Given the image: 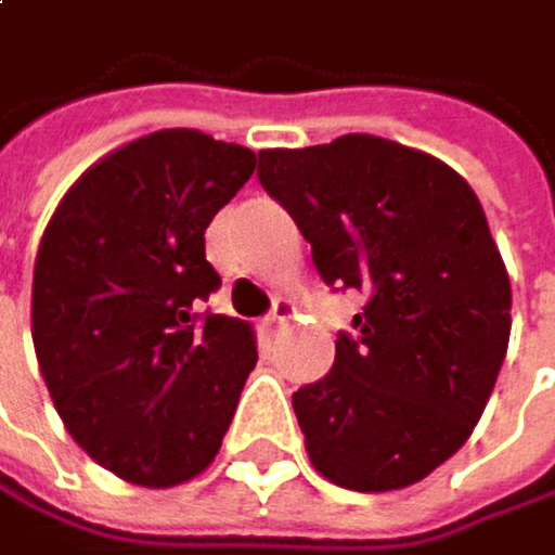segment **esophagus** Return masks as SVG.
<instances>
[{"mask_svg": "<svg viewBox=\"0 0 555 555\" xmlns=\"http://www.w3.org/2000/svg\"><path fill=\"white\" fill-rule=\"evenodd\" d=\"M289 315H293V302L275 299V306H272V312L266 315V322H262V325H266V328H280Z\"/></svg>", "mask_w": 555, "mask_h": 555, "instance_id": "obj_1", "label": "esophagus"}]
</instances>
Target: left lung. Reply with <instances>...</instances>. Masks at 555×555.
Masks as SVG:
<instances>
[{
	"label": "left lung",
	"mask_w": 555,
	"mask_h": 555,
	"mask_svg": "<svg viewBox=\"0 0 555 555\" xmlns=\"http://www.w3.org/2000/svg\"><path fill=\"white\" fill-rule=\"evenodd\" d=\"M322 283L361 289L332 371L293 393L312 465L397 491L452 459L481 420L511 338V280L468 181L380 135L266 149L256 171Z\"/></svg>",
	"instance_id": "left-lung-1"
}]
</instances>
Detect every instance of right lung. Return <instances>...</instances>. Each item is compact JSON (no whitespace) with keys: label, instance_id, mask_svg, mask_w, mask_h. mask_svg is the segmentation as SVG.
<instances>
[{"label":"right lung","instance_id":"1","mask_svg":"<svg viewBox=\"0 0 555 555\" xmlns=\"http://www.w3.org/2000/svg\"><path fill=\"white\" fill-rule=\"evenodd\" d=\"M253 168L243 145L162 129L83 171L41 236V377L74 442L132 485L204 472L256 367L249 325L201 312L220 289L204 230Z\"/></svg>","mask_w":555,"mask_h":555}]
</instances>
